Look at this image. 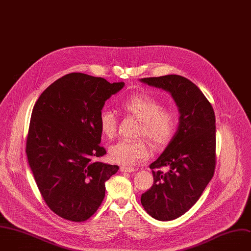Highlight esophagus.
<instances>
[{
    "instance_id": "1",
    "label": "esophagus",
    "mask_w": 251,
    "mask_h": 251,
    "mask_svg": "<svg viewBox=\"0 0 251 251\" xmlns=\"http://www.w3.org/2000/svg\"><path fill=\"white\" fill-rule=\"evenodd\" d=\"M120 171H121V172H126V173H131V172H134L135 169H134V168H131V167L121 166V167H120Z\"/></svg>"
}]
</instances>
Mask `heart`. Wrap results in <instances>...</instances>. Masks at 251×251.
<instances>
[{"label": "heart", "instance_id": "1", "mask_svg": "<svg viewBox=\"0 0 251 251\" xmlns=\"http://www.w3.org/2000/svg\"><path fill=\"white\" fill-rule=\"evenodd\" d=\"M122 108L140 120V134H145L156 147L165 146L174 136L177 118L174 112L162 108L154 98L143 93L133 94L125 99ZM118 119L111 110H104L100 115V128L108 138L115 136ZM151 153L149 143L144 138L120 140L110 148L111 159L125 166H133L146 160Z\"/></svg>", "mask_w": 251, "mask_h": 251}]
</instances>
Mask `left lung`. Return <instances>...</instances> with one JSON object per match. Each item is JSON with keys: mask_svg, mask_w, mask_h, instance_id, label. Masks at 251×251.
I'll use <instances>...</instances> for the list:
<instances>
[{"mask_svg": "<svg viewBox=\"0 0 251 251\" xmlns=\"http://www.w3.org/2000/svg\"><path fill=\"white\" fill-rule=\"evenodd\" d=\"M140 81L169 92L180 114L177 131L162 154L149 165L153 185L140 199L148 215L172 221L196 204L214 176L215 112L202 91L185 77L165 75Z\"/></svg>", "mask_w": 251, "mask_h": 251, "instance_id": "obj_1", "label": "left lung"}]
</instances>
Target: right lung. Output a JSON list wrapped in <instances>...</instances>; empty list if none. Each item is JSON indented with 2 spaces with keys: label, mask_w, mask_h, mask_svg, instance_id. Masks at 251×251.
I'll list each match as a JSON object with an SVG mask.
<instances>
[{
  "label": "right lung",
  "mask_w": 251,
  "mask_h": 251,
  "mask_svg": "<svg viewBox=\"0 0 251 251\" xmlns=\"http://www.w3.org/2000/svg\"><path fill=\"white\" fill-rule=\"evenodd\" d=\"M125 86L84 73L67 74L47 87L36 101L25 152L37 188L57 216L81 223L105 198V183L118 165L100 162V115L105 102Z\"/></svg>",
  "instance_id": "obj_1"
}]
</instances>
